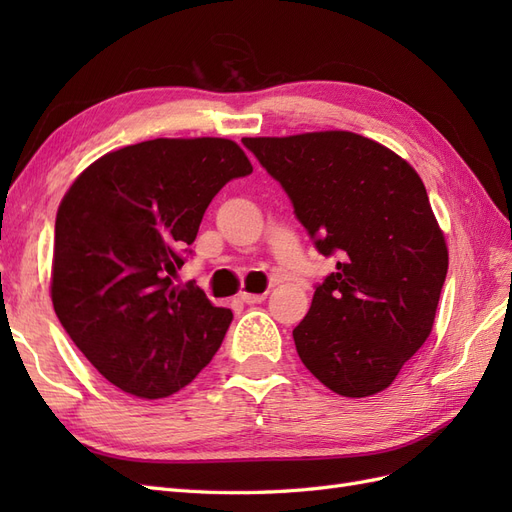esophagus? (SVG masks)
I'll return each mask as SVG.
<instances>
[{"label": "esophagus", "mask_w": 512, "mask_h": 512, "mask_svg": "<svg viewBox=\"0 0 512 512\" xmlns=\"http://www.w3.org/2000/svg\"><path fill=\"white\" fill-rule=\"evenodd\" d=\"M239 299H241L243 303H247V305L262 303V301L267 299V292H262V294H250V292H241V294H239Z\"/></svg>", "instance_id": "34e87169"}]
</instances>
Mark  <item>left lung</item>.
<instances>
[{"instance_id": "obj_1", "label": "left lung", "mask_w": 512, "mask_h": 512, "mask_svg": "<svg viewBox=\"0 0 512 512\" xmlns=\"http://www.w3.org/2000/svg\"><path fill=\"white\" fill-rule=\"evenodd\" d=\"M337 269L294 327L303 365L337 395L384 391L431 333L448 271L416 170L354 132L243 138Z\"/></svg>"}]
</instances>
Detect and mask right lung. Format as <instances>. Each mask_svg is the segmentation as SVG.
I'll return each instance as SVG.
<instances>
[{
  "mask_svg": "<svg viewBox=\"0 0 512 512\" xmlns=\"http://www.w3.org/2000/svg\"><path fill=\"white\" fill-rule=\"evenodd\" d=\"M252 164L226 138H156L96 160L61 200L51 297L87 361L123 393L160 399L207 367L232 322L173 282L203 215Z\"/></svg>",
  "mask_w": 512,
  "mask_h": 512,
  "instance_id": "right-lung-1",
  "label": "right lung"
}]
</instances>
